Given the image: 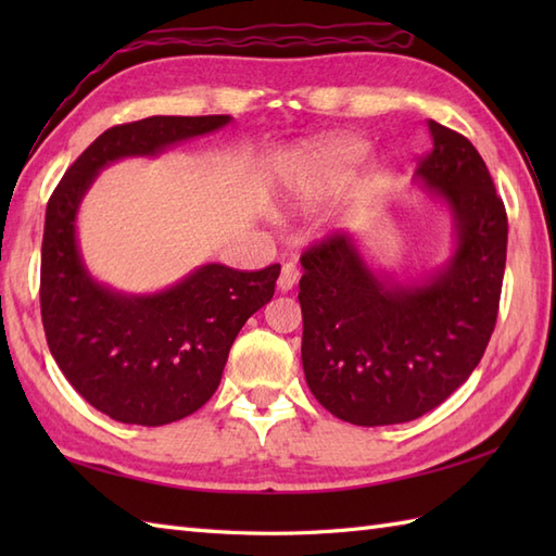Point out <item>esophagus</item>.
Listing matches in <instances>:
<instances>
[{"label": "esophagus", "instance_id": "esophagus-1", "mask_svg": "<svg viewBox=\"0 0 556 556\" xmlns=\"http://www.w3.org/2000/svg\"><path fill=\"white\" fill-rule=\"evenodd\" d=\"M296 281H299V267H296V263H285V265H281V275L277 279L279 291H291L293 287H296Z\"/></svg>", "mask_w": 556, "mask_h": 556}]
</instances>
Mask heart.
<instances>
[{
	"label": "heart",
	"instance_id": "obj_1",
	"mask_svg": "<svg viewBox=\"0 0 556 556\" xmlns=\"http://www.w3.org/2000/svg\"><path fill=\"white\" fill-rule=\"evenodd\" d=\"M363 152L365 148L356 143V140H332V143H325L323 148H317L315 162L329 169H339V167H346V164L358 162L363 157Z\"/></svg>",
	"mask_w": 556,
	"mask_h": 556
}]
</instances>
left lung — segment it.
<instances>
[{"instance_id": "obj_1", "label": "left lung", "mask_w": 556, "mask_h": 556, "mask_svg": "<svg viewBox=\"0 0 556 556\" xmlns=\"http://www.w3.org/2000/svg\"><path fill=\"white\" fill-rule=\"evenodd\" d=\"M432 150L416 179L454 217L456 251L432 277L399 285L365 263L349 233L301 255L303 372L332 416L375 428L416 420L476 370L497 323L506 210L466 136L428 122Z\"/></svg>"}]
</instances>
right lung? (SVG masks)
<instances>
[{
	"instance_id": "add662e5",
	"label": "right lung",
	"mask_w": 556,
	"mask_h": 556,
	"mask_svg": "<svg viewBox=\"0 0 556 556\" xmlns=\"http://www.w3.org/2000/svg\"><path fill=\"white\" fill-rule=\"evenodd\" d=\"M231 116H148L104 131L66 169L47 203L40 311L52 356L71 387L104 416L167 425L191 416L219 387L248 317L275 296L279 265L241 271L210 263L150 296H126L88 275L76 243L83 195L102 167L157 155Z\"/></svg>"
}]
</instances>
